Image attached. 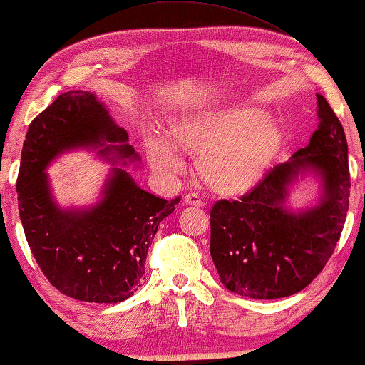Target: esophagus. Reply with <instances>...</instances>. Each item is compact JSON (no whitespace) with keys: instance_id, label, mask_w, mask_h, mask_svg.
<instances>
[{"instance_id":"34e87169","label":"esophagus","mask_w":365,"mask_h":365,"mask_svg":"<svg viewBox=\"0 0 365 365\" xmlns=\"http://www.w3.org/2000/svg\"><path fill=\"white\" fill-rule=\"evenodd\" d=\"M183 201L187 202V205H190V206H196V207L205 206V202L201 201V197L197 196V195H187V196H185Z\"/></svg>"}]
</instances>
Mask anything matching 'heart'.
I'll return each instance as SVG.
<instances>
[{"instance_id": "b5f03b06", "label": "heart", "mask_w": 365, "mask_h": 365, "mask_svg": "<svg viewBox=\"0 0 365 365\" xmlns=\"http://www.w3.org/2000/svg\"><path fill=\"white\" fill-rule=\"evenodd\" d=\"M169 135L179 150L197 160L206 187L227 197L255 190L283 141L279 123L269 120L267 113L255 106L175 117L169 123ZM173 145L158 137L148 138L146 156L159 174L170 177L183 170L185 163Z\"/></svg>"}]
</instances>
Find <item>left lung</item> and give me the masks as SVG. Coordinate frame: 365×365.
<instances>
[{"instance_id": "obj_1", "label": "left lung", "mask_w": 365, "mask_h": 365, "mask_svg": "<svg viewBox=\"0 0 365 365\" xmlns=\"http://www.w3.org/2000/svg\"><path fill=\"white\" fill-rule=\"evenodd\" d=\"M317 117L306 148L240 201L214 205L211 256L228 292L256 299L292 296L316 279L335 250L349 207L348 143L322 95ZM307 176L319 185L317 205L288 208L289 193Z\"/></svg>"}]
</instances>
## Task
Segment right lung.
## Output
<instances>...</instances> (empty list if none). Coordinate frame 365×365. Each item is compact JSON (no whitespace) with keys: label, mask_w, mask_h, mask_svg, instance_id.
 <instances>
[{"label":"right lung","mask_w":365,"mask_h":365,"mask_svg":"<svg viewBox=\"0 0 365 365\" xmlns=\"http://www.w3.org/2000/svg\"><path fill=\"white\" fill-rule=\"evenodd\" d=\"M73 149L95 150L124 168L140 163L125 128L95 93L59 95L30 123L22 146L17 201L24 232L36 264L61 293L86 302H120L141 287L148 248L180 196L156 197L127 169L115 168L95 205L61 208L46 169Z\"/></svg>","instance_id":"add662e5"}]
</instances>
